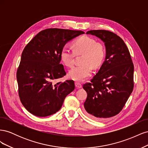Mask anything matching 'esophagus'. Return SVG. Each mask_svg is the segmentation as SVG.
Listing matches in <instances>:
<instances>
[{"instance_id":"obj_1","label":"esophagus","mask_w":148,"mask_h":148,"mask_svg":"<svg viewBox=\"0 0 148 148\" xmlns=\"http://www.w3.org/2000/svg\"><path fill=\"white\" fill-rule=\"evenodd\" d=\"M75 86H76V88H81L82 87V84L78 83V82H75Z\"/></svg>"}]
</instances>
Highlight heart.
I'll return each mask as SVG.
<instances>
[{
  "mask_svg": "<svg viewBox=\"0 0 148 148\" xmlns=\"http://www.w3.org/2000/svg\"><path fill=\"white\" fill-rule=\"evenodd\" d=\"M74 51L68 46H64L60 52V57L64 64L69 67L74 65L75 53L82 54V65L76 66L70 70L69 77L75 81L82 82L89 77L92 73V67H99L104 61L105 49L101 44L95 39L83 36L74 42Z\"/></svg>",
  "mask_w": 148,
  "mask_h": 148,
  "instance_id": "1",
  "label": "heart"
}]
</instances>
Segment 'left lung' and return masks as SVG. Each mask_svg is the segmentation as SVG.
Returning a JSON list of instances; mask_svg holds the SVG:
<instances>
[{
  "instance_id": "obj_1",
  "label": "left lung",
  "mask_w": 148,
  "mask_h": 148,
  "mask_svg": "<svg viewBox=\"0 0 148 148\" xmlns=\"http://www.w3.org/2000/svg\"><path fill=\"white\" fill-rule=\"evenodd\" d=\"M86 34L99 38L106 47L104 63L91 83L83 85L88 94L85 113L101 120L122 110L133 89L134 65L126 44L116 34L103 29L88 31Z\"/></svg>"
}]
</instances>
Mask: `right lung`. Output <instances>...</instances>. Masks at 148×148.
Masks as SVG:
<instances>
[{
	"mask_svg": "<svg viewBox=\"0 0 148 148\" xmlns=\"http://www.w3.org/2000/svg\"><path fill=\"white\" fill-rule=\"evenodd\" d=\"M84 33L82 31L46 29L26 46L16 79L20 101L29 112L40 117L55 114L61 109L66 96L74 90L73 80L56 84L53 80L66 75L60 63L62 47Z\"/></svg>",
	"mask_w": 148,
	"mask_h": 148,
	"instance_id": "right-lung-1",
	"label": "right lung"
}]
</instances>
